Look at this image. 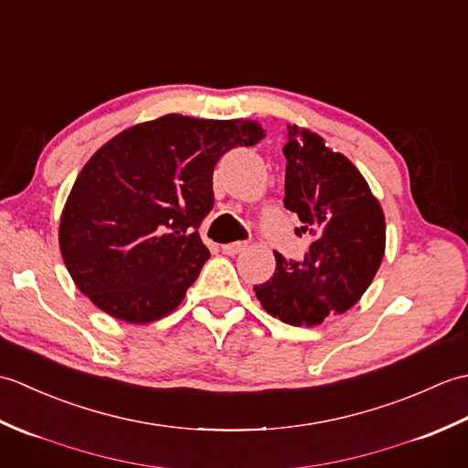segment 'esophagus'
<instances>
[{"label":"esophagus","mask_w":468,"mask_h":468,"mask_svg":"<svg viewBox=\"0 0 468 468\" xmlns=\"http://www.w3.org/2000/svg\"><path fill=\"white\" fill-rule=\"evenodd\" d=\"M247 241H235V243H227V245H223L221 250H223V253L225 255H237V253H241V251H245L247 250Z\"/></svg>","instance_id":"34e87169"}]
</instances>
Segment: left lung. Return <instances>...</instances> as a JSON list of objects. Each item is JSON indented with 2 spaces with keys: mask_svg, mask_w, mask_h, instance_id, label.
Listing matches in <instances>:
<instances>
[{
  "mask_svg": "<svg viewBox=\"0 0 468 468\" xmlns=\"http://www.w3.org/2000/svg\"><path fill=\"white\" fill-rule=\"evenodd\" d=\"M283 205L312 239L302 261L275 253L271 280L255 285L263 310L290 325H317L360 300L382 263L386 223L360 171L324 138L290 126Z\"/></svg>",
  "mask_w": 468,
  "mask_h": 468,
  "instance_id": "obj_1",
  "label": "left lung"
}]
</instances>
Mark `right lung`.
Here are the masks:
<instances>
[{
	"mask_svg": "<svg viewBox=\"0 0 468 468\" xmlns=\"http://www.w3.org/2000/svg\"><path fill=\"white\" fill-rule=\"evenodd\" d=\"M263 136L253 121L166 114L108 141L59 218V251L78 290L128 324L171 314L211 255L198 227L215 203V165Z\"/></svg>",
	"mask_w": 468,
	"mask_h": 468,
	"instance_id": "add662e5",
	"label": "right lung"
}]
</instances>
